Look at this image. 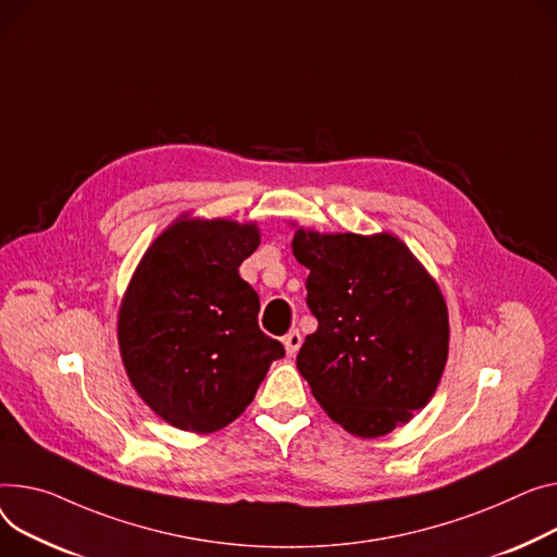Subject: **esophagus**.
I'll use <instances>...</instances> for the list:
<instances>
[{
	"mask_svg": "<svg viewBox=\"0 0 557 557\" xmlns=\"http://www.w3.org/2000/svg\"><path fill=\"white\" fill-rule=\"evenodd\" d=\"M282 343H284V349H286V354H288V356H295V354L300 351V347H302V336H300V331H298V329L288 331Z\"/></svg>",
	"mask_w": 557,
	"mask_h": 557,
	"instance_id": "1",
	"label": "esophagus"
}]
</instances>
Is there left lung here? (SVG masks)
Returning <instances> with one entry per match:
<instances>
[{"instance_id": "8db88e82", "label": "left lung", "mask_w": 557, "mask_h": 557, "mask_svg": "<svg viewBox=\"0 0 557 557\" xmlns=\"http://www.w3.org/2000/svg\"><path fill=\"white\" fill-rule=\"evenodd\" d=\"M290 246L309 269L307 305L318 320L298 354L315 400L362 438L405 425L428 405L448 360L441 288L392 233L298 228Z\"/></svg>"}]
</instances>
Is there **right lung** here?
Listing matches in <instances>:
<instances>
[{
	"instance_id": "right-lung-1",
	"label": "right lung",
	"mask_w": 557,
	"mask_h": 557,
	"mask_svg": "<svg viewBox=\"0 0 557 557\" xmlns=\"http://www.w3.org/2000/svg\"><path fill=\"white\" fill-rule=\"evenodd\" d=\"M257 224L178 216L145 250L119 311V347L138 396L178 430L233 423L264 381L280 341L257 324L239 267Z\"/></svg>"
}]
</instances>
